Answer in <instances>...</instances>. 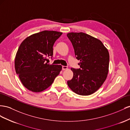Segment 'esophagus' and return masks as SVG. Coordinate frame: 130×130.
Returning a JSON list of instances; mask_svg holds the SVG:
<instances>
[{
	"label": "esophagus",
	"instance_id": "1",
	"mask_svg": "<svg viewBox=\"0 0 130 130\" xmlns=\"http://www.w3.org/2000/svg\"><path fill=\"white\" fill-rule=\"evenodd\" d=\"M68 69V66H62V70H66V69Z\"/></svg>",
	"mask_w": 130,
	"mask_h": 130
}]
</instances>
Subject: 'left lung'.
Returning <instances> with one entry per match:
<instances>
[{"mask_svg": "<svg viewBox=\"0 0 130 130\" xmlns=\"http://www.w3.org/2000/svg\"><path fill=\"white\" fill-rule=\"evenodd\" d=\"M67 36L80 60V69H73V76L68 85L77 94L94 93L106 80L109 70V54L100 40L82 32H70Z\"/></svg>", "mask_w": 130, "mask_h": 130, "instance_id": "8db88e82", "label": "left lung"}]
</instances>
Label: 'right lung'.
<instances>
[{
  "instance_id": "1",
  "label": "right lung",
  "mask_w": 130,
  "mask_h": 130,
  "mask_svg": "<svg viewBox=\"0 0 130 130\" xmlns=\"http://www.w3.org/2000/svg\"><path fill=\"white\" fill-rule=\"evenodd\" d=\"M62 34L44 30L27 37L20 44L14 68L22 83L29 90L35 92L44 90L60 73V65H50L46 61V57H52L53 44Z\"/></svg>"
}]
</instances>
